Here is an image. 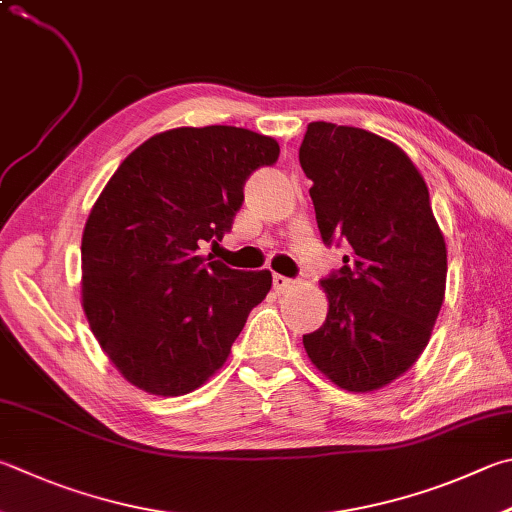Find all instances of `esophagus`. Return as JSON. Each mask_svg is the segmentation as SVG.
Returning <instances> with one entry per match:
<instances>
[{"mask_svg": "<svg viewBox=\"0 0 512 512\" xmlns=\"http://www.w3.org/2000/svg\"><path fill=\"white\" fill-rule=\"evenodd\" d=\"M273 286L277 293H286L295 286V280H288V277H284V275H273Z\"/></svg>", "mask_w": 512, "mask_h": 512, "instance_id": "obj_1", "label": "esophagus"}]
</instances>
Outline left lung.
I'll return each instance as SVG.
<instances>
[{"mask_svg": "<svg viewBox=\"0 0 512 512\" xmlns=\"http://www.w3.org/2000/svg\"><path fill=\"white\" fill-rule=\"evenodd\" d=\"M300 165L322 241L349 246L320 282L329 313L304 349L333 385L374 392L418 360L443 304L448 250L430 192L401 147L358 127L311 123Z\"/></svg>", "mask_w": 512, "mask_h": 512, "instance_id": "left-lung-1", "label": "left lung"}]
</instances>
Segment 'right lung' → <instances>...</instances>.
<instances>
[{
	"label": "right lung",
	"instance_id": "add662e5",
	"mask_svg": "<svg viewBox=\"0 0 512 512\" xmlns=\"http://www.w3.org/2000/svg\"><path fill=\"white\" fill-rule=\"evenodd\" d=\"M280 156L250 129L176 127L118 165L82 232V309L125 380L183 396L224 367L271 271H235L217 244L244 201V183Z\"/></svg>",
	"mask_w": 512,
	"mask_h": 512
}]
</instances>
